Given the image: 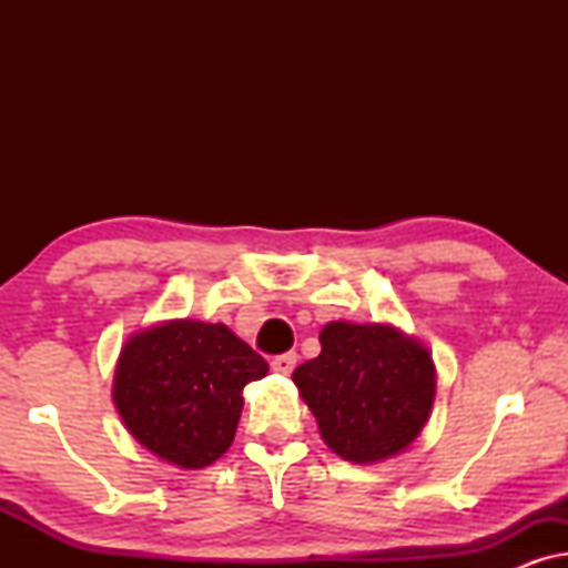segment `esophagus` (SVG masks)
I'll return each instance as SVG.
<instances>
[{"label": "esophagus", "mask_w": 568, "mask_h": 568, "mask_svg": "<svg viewBox=\"0 0 568 568\" xmlns=\"http://www.w3.org/2000/svg\"><path fill=\"white\" fill-rule=\"evenodd\" d=\"M294 367H297V354L294 352L278 354V356H274V362H271V369L278 372V375H292Z\"/></svg>", "instance_id": "34e87169"}]
</instances>
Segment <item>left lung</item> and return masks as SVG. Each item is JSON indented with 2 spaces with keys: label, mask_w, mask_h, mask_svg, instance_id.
Masks as SVG:
<instances>
[{
  "label": "left lung",
  "mask_w": 568,
  "mask_h": 568,
  "mask_svg": "<svg viewBox=\"0 0 568 568\" xmlns=\"http://www.w3.org/2000/svg\"><path fill=\"white\" fill-rule=\"evenodd\" d=\"M321 354L294 369V385L333 453L352 463L398 455L422 434L434 403V362L393 325L328 323Z\"/></svg>",
  "instance_id": "1"
}]
</instances>
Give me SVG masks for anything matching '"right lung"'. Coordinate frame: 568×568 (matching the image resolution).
Here are the masks:
<instances>
[{
  "mask_svg": "<svg viewBox=\"0 0 568 568\" xmlns=\"http://www.w3.org/2000/svg\"><path fill=\"white\" fill-rule=\"evenodd\" d=\"M266 372V359L227 325L168 321L123 344L113 400L139 445L196 470L227 453L243 387Z\"/></svg>",
  "mask_w": 568,
  "mask_h": 568,
  "instance_id": "add662e5",
  "label": "right lung"
}]
</instances>
